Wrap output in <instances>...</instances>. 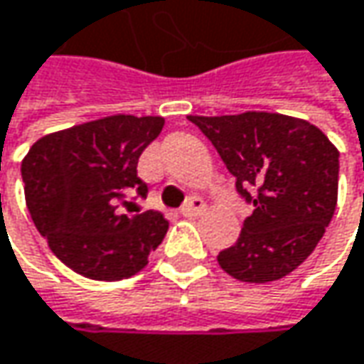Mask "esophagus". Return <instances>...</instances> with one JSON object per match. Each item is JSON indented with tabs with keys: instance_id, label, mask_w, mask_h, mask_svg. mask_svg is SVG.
Listing matches in <instances>:
<instances>
[{
	"instance_id": "obj_1",
	"label": "esophagus",
	"mask_w": 364,
	"mask_h": 364,
	"mask_svg": "<svg viewBox=\"0 0 364 364\" xmlns=\"http://www.w3.org/2000/svg\"><path fill=\"white\" fill-rule=\"evenodd\" d=\"M203 210H205V202H203L200 196H191V198L181 205L183 216H198V214H202Z\"/></svg>"
}]
</instances>
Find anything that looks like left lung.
<instances>
[{"instance_id":"1","label":"left lung","mask_w":364,"mask_h":364,"mask_svg":"<svg viewBox=\"0 0 364 364\" xmlns=\"http://www.w3.org/2000/svg\"><path fill=\"white\" fill-rule=\"evenodd\" d=\"M191 123L212 141L253 205L218 264L237 280L272 282L301 266L321 241L338 202L340 152L321 129L280 113L198 117Z\"/></svg>"}]
</instances>
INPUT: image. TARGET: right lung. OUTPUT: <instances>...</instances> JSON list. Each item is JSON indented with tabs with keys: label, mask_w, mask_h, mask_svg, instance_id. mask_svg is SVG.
<instances>
[{
	"label": "right lung",
	"mask_w": 364,
	"mask_h": 364,
	"mask_svg": "<svg viewBox=\"0 0 364 364\" xmlns=\"http://www.w3.org/2000/svg\"><path fill=\"white\" fill-rule=\"evenodd\" d=\"M162 125V117L98 119L41 138L22 161L34 226L77 274L107 282L129 278L162 243L168 230L162 214H125L134 208L129 193L148 196L138 161Z\"/></svg>",
	"instance_id": "obj_1"
}]
</instances>
